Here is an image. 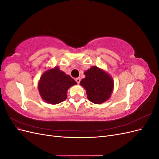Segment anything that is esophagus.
Listing matches in <instances>:
<instances>
[{"instance_id":"1","label":"esophagus","mask_w":159,"mask_h":159,"mask_svg":"<svg viewBox=\"0 0 159 159\" xmlns=\"http://www.w3.org/2000/svg\"><path fill=\"white\" fill-rule=\"evenodd\" d=\"M80 81H81L80 78H76V79H75V81H76V82L78 83V84L80 83Z\"/></svg>"}]
</instances>
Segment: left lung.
<instances>
[{
  "instance_id": "8db88e82",
  "label": "left lung",
  "mask_w": 159,
  "mask_h": 159,
  "mask_svg": "<svg viewBox=\"0 0 159 159\" xmlns=\"http://www.w3.org/2000/svg\"><path fill=\"white\" fill-rule=\"evenodd\" d=\"M85 78L80 85L86 90L88 99L95 104H102L110 98L113 91L112 77L104 70L92 66L85 71Z\"/></svg>"
}]
</instances>
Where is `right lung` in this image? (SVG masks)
<instances>
[{"label":"right lung","mask_w":159,"mask_h":159,"mask_svg":"<svg viewBox=\"0 0 159 159\" xmlns=\"http://www.w3.org/2000/svg\"><path fill=\"white\" fill-rule=\"evenodd\" d=\"M76 84L73 78L60 70L58 66H56L42 74L38 88L40 97L45 102L56 105L65 101L68 89Z\"/></svg>","instance_id":"right-lung-1"}]
</instances>
